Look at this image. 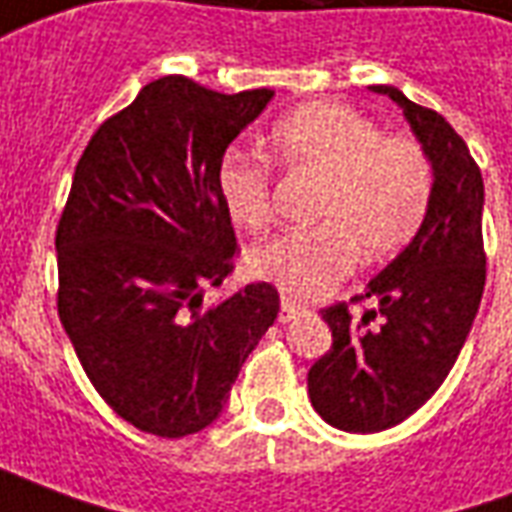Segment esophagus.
Instances as JSON below:
<instances>
[{
  "label": "esophagus",
  "instance_id": "34e87169",
  "mask_svg": "<svg viewBox=\"0 0 512 512\" xmlns=\"http://www.w3.org/2000/svg\"><path fill=\"white\" fill-rule=\"evenodd\" d=\"M299 310H301L299 301L290 299V296H282V310H279V321H282V323L290 321V318H293V315H296Z\"/></svg>",
  "mask_w": 512,
  "mask_h": 512
}]
</instances>
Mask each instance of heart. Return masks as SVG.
Listing matches in <instances>:
<instances>
[{
    "mask_svg": "<svg viewBox=\"0 0 512 512\" xmlns=\"http://www.w3.org/2000/svg\"><path fill=\"white\" fill-rule=\"evenodd\" d=\"M271 161L312 178L304 230L274 235L249 252V271L290 296H321L359 263L403 252L428 216L436 169L419 139L381 134L351 106L304 104L268 131ZM230 222L260 230L271 219V172L255 156L230 153L216 175Z\"/></svg>",
    "mask_w": 512,
    "mask_h": 512,
    "instance_id": "obj_1",
    "label": "heart"
}]
</instances>
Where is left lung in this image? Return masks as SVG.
Segmentation results:
<instances>
[{"label":"left lung","mask_w":512,"mask_h":512,"mask_svg":"<svg viewBox=\"0 0 512 512\" xmlns=\"http://www.w3.org/2000/svg\"><path fill=\"white\" fill-rule=\"evenodd\" d=\"M389 95L428 150L436 186L414 241L370 279L351 304L376 301L354 315L345 301L321 310L332 348L310 367L312 408L348 433H378L411 417L441 386L461 354L485 288L483 175L458 131L428 106Z\"/></svg>","instance_id":"left-lung-1"}]
</instances>
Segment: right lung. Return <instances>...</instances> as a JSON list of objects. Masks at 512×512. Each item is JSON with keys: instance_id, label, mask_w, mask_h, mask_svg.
I'll return each instance as SVG.
<instances>
[{"instance_id": "1", "label": "right lung", "mask_w": 512, "mask_h": 512, "mask_svg": "<svg viewBox=\"0 0 512 512\" xmlns=\"http://www.w3.org/2000/svg\"><path fill=\"white\" fill-rule=\"evenodd\" d=\"M274 90L213 93L161 76L84 147L57 224V312L95 392L134 428L180 439L222 414L279 312L252 282L216 307L238 257L219 200L224 150Z\"/></svg>"}]
</instances>
